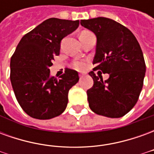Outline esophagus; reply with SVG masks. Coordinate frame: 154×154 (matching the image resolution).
Listing matches in <instances>:
<instances>
[{
    "label": "esophagus",
    "mask_w": 154,
    "mask_h": 154,
    "mask_svg": "<svg viewBox=\"0 0 154 154\" xmlns=\"http://www.w3.org/2000/svg\"><path fill=\"white\" fill-rule=\"evenodd\" d=\"M84 76H85V75H84V74H82V73L79 74V77H80V78H82V77H83Z\"/></svg>",
    "instance_id": "esophagus-1"
}]
</instances>
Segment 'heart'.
Here are the masks:
<instances>
[{
	"label": "heart",
	"instance_id": "obj_1",
	"mask_svg": "<svg viewBox=\"0 0 154 154\" xmlns=\"http://www.w3.org/2000/svg\"><path fill=\"white\" fill-rule=\"evenodd\" d=\"M85 33H88V31H83L82 32V34H85ZM86 67V65L83 62H80V61H78V62H75L73 63V67L74 68H76L77 70H83L84 68Z\"/></svg>",
	"mask_w": 154,
	"mask_h": 154
}]
</instances>
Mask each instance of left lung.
Instances as JSON below:
<instances>
[{
	"instance_id": "1",
	"label": "left lung",
	"mask_w": 154,
	"mask_h": 154,
	"mask_svg": "<svg viewBox=\"0 0 154 154\" xmlns=\"http://www.w3.org/2000/svg\"><path fill=\"white\" fill-rule=\"evenodd\" d=\"M81 25L97 36L95 68L109 74L103 81L89 72L94 82L87 91L89 106L100 116L122 117L135 106L142 90L146 66L140 45L129 29L111 19L82 20Z\"/></svg>"
}]
</instances>
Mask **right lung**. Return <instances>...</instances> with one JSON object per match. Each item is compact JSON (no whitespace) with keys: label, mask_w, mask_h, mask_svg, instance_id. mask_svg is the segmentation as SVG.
<instances>
[{"label":"right lung","mask_w":154,"mask_h":154,"mask_svg":"<svg viewBox=\"0 0 154 154\" xmlns=\"http://www.w3.org/2000/svg\"><path fill=\"white\" fill-rule=\"evenodd\" d=\"M79 20L50 18L23 36L11 59V82L20 106L29 116L49 119L60 116L68 91L79 81L77 71L67 68L51 77L49 67L59 55L62 39L75 31Z\"/></svg>","instance_id":"1"}]
</instances>
